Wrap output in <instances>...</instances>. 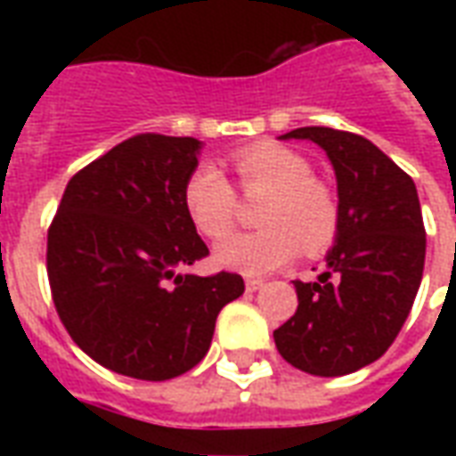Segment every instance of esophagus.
I'll list each match as a JSON object with an SVG mask.
<instances>
[{
  "instance_id": "34e87169",
  "label": "esophagus",
  "mask_w": 456,
  "mask_h": 456,
  "mask_svg": "<svg viewBox=\"0 0 456 456\" xmlns=\"http://www.w3.org/2000/svg\"><path fill=\"white\" fill-rule=\"evenodd\" d=\"M261 286H264V281H261V278H247V290H248V293H256Z\"/></svg>"
}]
</instances>
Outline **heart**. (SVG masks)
Returning <instances> with one entry per match:
<instances>
[{
  "label": "heart",
  "instance_id": "obj_1",
  "mask_svg": "<svg viewBox=\"0 0 456 456\" xmlns=\"http://www.w3.org/2000/svg\"><path fill=\"white\" fill-rule=\"evenodd\" d=\"M239 185L247 195H266L256 222L264 229L239 234L215 248L222 268L261 276L286 266L300 248L315 256L335 241L339 205L325 183L313 178V166L297 151L261 141L232 156ZM183 202L202 237L222 239L234 227L237 195L215 166H200L185 183Z\"/></svg>",
  "mask_w": 456,
  "mask_h": 456
}]
</instances>
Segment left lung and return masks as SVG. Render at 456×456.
Returning <instances> with one entry per match:
<instances>
[{
    "label": "left lung",
    "instance_id": "obj_1",
    "mask_svg": "<svg viewBox=\"0 0 456 456\" xmlns=\"http://www.w3.org/2000/svg\"><path fill=\"white\" fill-rule=\"evenodd\" d=\"M335 168L339 229L315 283L293 281L296 315L273 332L281 356L313 376H344L373 363L401 332L425 266L418 190L379 146L359 134L303 126Z\"/></svg>",
    "mask_w": 456,
    "mask_h": 456
}]
</instances>
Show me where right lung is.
<instances>
[{"mask_svg":"<svg viewBox=\"0 0 456 456\" xmlns=\"http://www.w3.org/2000/svg\"><path fill=\"white\" fill-rule=\"evenodd\" d=\"M202 141L139 134L75 173L48 229V281L73 342L104 369L168 381L208 354L237 273L195 276L209 254L183 202Z\"/></svg>","mask_w":456,"mask_h":456,"instance_id":"1","label":"right lung"}]
</instances>
